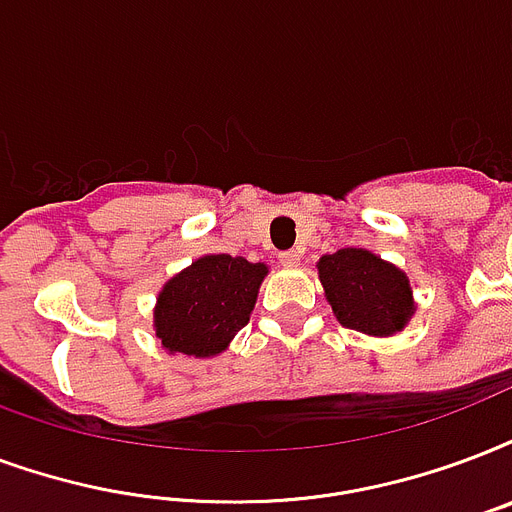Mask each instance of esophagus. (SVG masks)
I'll return each instance as SVG.
<instances>
[{
    "instance_id": "obj_1",
    "label": "esophagus",
    "mask_w": 512,
    "mask_h": 512,
    "mask_svg": "<svg viewBox=\"0 0 512 512\" xmlns=\"http://www.w3.org/2000/svg\"><path fill=\"white\" fill-rule=\"evenodd\" d=\"M279 263H282L284 268H298V265H300V252H298V249L282 252V255H279Z\"/></svg>"
}]
</instances>
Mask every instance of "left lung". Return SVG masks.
I'll list each match as a JSON object with an SVG mask.
<instances>
[{"label":"left lung","mask_w":512,"mask_h":512,"mask_svg":"<svg viewBox=\"0 0 512 512\" xmlns=\"http://www.w3.org/2000/svg\"><path fill=\"white\" fill-rule=\"evenodd\" d=\"M317 268L327 303L343 327L386 338L411 322L413 290L397 265L368 249L349 247L319 257Z\"/></svg>","instance_id":"8db88e82"}]
</instances>
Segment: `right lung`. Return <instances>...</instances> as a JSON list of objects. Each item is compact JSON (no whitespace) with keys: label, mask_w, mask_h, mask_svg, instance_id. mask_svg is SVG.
<instances>
[{"label":"right lung","mask_w":512,"mask_h":512,"mask_svg":"<svg viewBox=\"0 0 512 512\" xmlns=\"http://www.w3.org/2000/svg\"><path fill=\"white\" fill-rule=\"evenodd\" d=\"M268 265L204 255L163 284L152 327L169 354L214 357L249 322Z\"/></svg>","instance_id":"obj_1"}]
</instances>
